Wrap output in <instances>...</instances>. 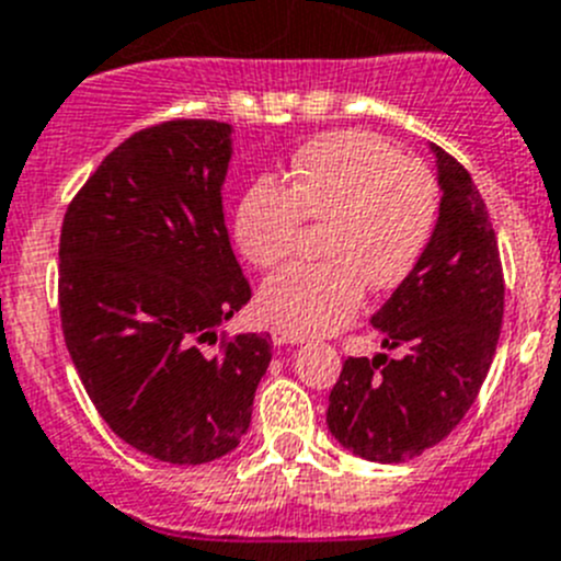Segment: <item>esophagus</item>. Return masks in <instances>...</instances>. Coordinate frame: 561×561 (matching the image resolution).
<instances>
[{"instance_id":"34e87169","label":"esophagus","mask_w":561,"mask_h":561,"mask_svg":"<svg viewBox=\"0 0 561 561\" xmlns=\"http://www.w3.org/2000/svg\"><path fill=\"white\" fill-rule=\"evenodd\" d=\"M271 337H274V343H301L305 341V335L301 332H293L287 330V327H274V332H271Z\"/></svg>"}]
</instances>
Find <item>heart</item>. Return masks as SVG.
<instances>
[{"instance_id": "b5f03b06", "label": "heart", "mask_w": 561, "mask_h": 561, "mask_svg": "<svg viewBox=\"0 0 561 561\" xmlns=\"http://www.w3.org/2000/svg\"><path fill=\"white\" fill-rule=\"evenodd\" d=\"M442 215V186L425 161L408 159L386 136L335 130L307 142L290 161L287 186L260 179L234 211L240 254L268 271L293 254L301 220L321 226L316 251L271 276L262 312L293 332L346 324L371 290H397L425 260Z\"/></svg>"}]
</instances>
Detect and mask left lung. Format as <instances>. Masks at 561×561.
I'll use <instances>...</instances> for the list:
<instances>
[{
  "label": "left lung",
  "instance_id": "left-lung-1",
  "mask_svg": "<svg viewBox=\"0 0 561 561\" xmlns=\"http://www.w3.org/2000/svg\"><path fill=\"white\" fill-rule=\"evenodd\" d=\"M433 150L444 190L436 237L371 318L400 355L350 357L330 391V433L368 461H408L450 436L501 337L506 282L486 204L461 161Z\"/></svg>",
  "mask_w": 561,
  "mask_h": 561
}]
</instances>
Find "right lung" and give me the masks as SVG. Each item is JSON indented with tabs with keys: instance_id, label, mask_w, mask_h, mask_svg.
Instances as JSON below:
<instances>
[{
	"instance_id": "1",
	"label": "right lung",
	"mask_w": 561,
	"mask_h": 561,
	"mask_svg": "<svg viewBox=\"0 0 561 561\" xmlns=\"http://www.w3.org/2000/svg\"><path fill=\"white\" fill-rule=\"evenodd\" d=\"M229 134L218 119L136 130L60 226V330L80 382L111 431L168 463L234 450L271 363V335H218L251 301L224 224Z\"/></svg>"
}]
</instances>
